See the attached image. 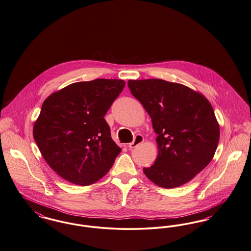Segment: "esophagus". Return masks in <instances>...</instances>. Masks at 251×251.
<instances>
[{
	"instance_id": "obj_1",
	"label": "esophagus",
	"mask_w": 251,
	"mask_h": 251,
	"mask_svg": "<svg viewBox=\"0 0 251 251\" xmlns=\"http://www.w3.org/2000/svg\"><path fill=\"white\" fill-rule=\"evenodd\" d=\"M144 142V137L140 135V134H137L135 137H134V140L133 142H131L130 143L129 145H128V148L129 149H134V148H136L137 146H139L140 144H142Z\"/></svg>"
}]
</instances>
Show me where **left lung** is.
Returning a JSON list of instances; mask_svg holds the SVG:
<instances>
[{
  "instance_id": "obj_1",
  "label": "left lung",
  "mask_w": 251,
  "mask_h": 251,
  "mask_svg": "<svg viewBox=\"0 0 251 251\" xmlns=\"http://www.w3.org/2000/svg\"><path fill=\"white\" fill-rule=\"evenodd\" d=\"M158 134V156L144 174L157 186L173 189L191 180L212 161L220 124L210 101L199 91L162 79L129 80Z\"/></svg>"
}]
</instances>
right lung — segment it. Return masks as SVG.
<instances>
[{
  "label": "right lung",
  "instance_id": "add662e5",
  "mask_svg": "<svg viewBox=\"0 0 251 251\" xmlns=\"http://www.w3.org/2000/svg\"><path fill=\"white\" fill-rule=\"evenodd\" d=\"M124 86L121 79L76 82L43 102L33 138L60 177L88 186L110 170L121 149L112 140L103 117Z\"/></svg>",
  "mask_w": 251,
  "mask_h": 251
}]
</instances>
